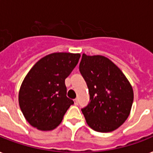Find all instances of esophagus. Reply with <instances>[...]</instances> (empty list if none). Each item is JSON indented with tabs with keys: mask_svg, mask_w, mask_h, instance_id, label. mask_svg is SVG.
Segmentation results:
<instances>
[{
	"mask_svg": "<svg viewBox=\"0 0 153 153\" xmlns=\"http://www.w3.org/2000/svg\"><path fill=\"white\" fill-rule=\"evenodd\" d=\"M74 105H78V104H79V102H78V99H77V98H75V99H74Z\"/></svg>",
	"mask_w": 153,
	"mask_h": 153,
	"instance_id": "esophagus-1",
	"label": "esophagus"
}]
</instances>
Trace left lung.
Listing matches in <instances>:
<instances>
[{"label":"left lung","mask_w":153,"mask_h":153,"mask_svg":"<svg viewBox=\"0 0 153 153\" xmlns=\"http://www.w3.org/2000/svg\"><path fill=\"white\" fill-rule=\"evenodd\" d=\"M79 71L90 93L89 104L82 109L86 123L100 133L117 129L128 118L133 102V88L126 75L102 55L82 54Z\"/></svg>","instance_id":"1"}]
</instances>
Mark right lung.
I'll return each mask as SVG.
<instances>
[{
  "mask_svg": "<svg viewBox=\"0 0 153 153\" xmlns=\"http://www.w3.org/2000/svg\"><path fill=\"white\" fill-rule=\"evenodd\" d=\"M80 54L58 52L39 59L25 76L19 91V105L35 128L52 130L74 102L67 97L65 79L76 67Z\"/></svg>",
  "mask_w": 153,
  "mask_h": 153,
  "instance_id": "add662e5",
  "label": "right lung"
}]
</instances>
